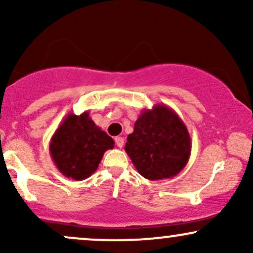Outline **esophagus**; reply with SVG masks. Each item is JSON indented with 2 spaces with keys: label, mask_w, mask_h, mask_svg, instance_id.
I'll list each match as a JSON object with an SVG mask.
<instances>
[{
  "label": "esophagus",
  "mask_w": 253,
  "mask_h": 253,
  "mask_svg": "<svg viewBox=\"0 0 253 253\" xmlns=\"http://www.w3.org/2000/svg\"><path fill=\"white\" fill-rule=\"evenodd\" d=\"M115 143H117V145H118V147H123L124 146V143H125V139L123 138V136H117V138H115Z\"/></svg>",
  "instance_id": "obj_1"
}]
</instances>
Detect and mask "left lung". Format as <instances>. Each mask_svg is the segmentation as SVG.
Here are the masks:
<instances>
[{
  "label": "left lung",
  "instance_id": "obj_1",
  "mask_svg": "<svg viewBox=\"0 0 253 253\" xmlns=\"http://www.w3.org/2000/svg\"><path fill=\"white\" fill-rule=\"evenodd\" d=\"M125 151L138 172L150 181L171 178L189 161L191 140L182 119L163 103L144 109Z\"/></svg>",
  "mask_w": 253,
  "mask_h": 253
}]
</instances>
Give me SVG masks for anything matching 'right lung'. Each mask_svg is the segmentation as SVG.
<instances>
[{
    "label": "right lung",
    "instance_id": "1",
    "mask_svg": "<svg viewBox=\"0 0 253 253\" xmlns=\"http://www.w3.org/2000/svg\"><path fill=\"white\" fill-rule=\"evenodd\" d=\"M114 140L95 125L88 112L70 113L52 135L50 153L57 169L68 178L82 181L97 170Z\"/></svg>",
    "mask_w": 253,
    "mask_h": 253
}]
</instances>
